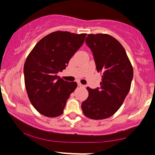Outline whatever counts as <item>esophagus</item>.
I'll list each match as a JSON object with an SVG mask.
<instances>
[{
	"instance_id": "esophagus-1",
	"label": "esophagus",
	"mask_w": 155,
	"mask_h": 155,
	"mask_svg": "<svg viewBox=\"0 0 155 155\" xmlns=\"http://www.w3.org/2000/svg\"><path fill=\"white\" fill-rule=\"evenodd\" d=\"M78 86H79V87H84V85H83V84H81L80 82H78Z\"/></svg>"
}]
</instances>
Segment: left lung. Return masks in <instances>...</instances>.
I'll list each match as a JSON object with an SVG mask.
<instances>
[{
    "instance_id": "1",
    "label": "left lung",
    "mask_w": 155,
    "mask_h": 155,
    "mask_svg": "<svg viewBox=\"0 0 155 155\" xmlns=\"http://www.w3.org/2000/svg\"><path fill=\"white\" fill-rule=\"evenodd\" d=\"M85 42L91 49L97 72L102 73L100 87H87L88 97L82 103L86 117L103 120L114 114L131 88L133 68L121 44L107 34H88Z\"/></svg>"
}]
</instances>
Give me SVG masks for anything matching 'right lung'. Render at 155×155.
Wrapping results in <instances>:
<instances>
[{
    "label": "right lung",
    "mask_w": 155,
    "mask_h": 155,
    "mask_svg": "<svg viewBox=\"0 0 155 155\" xmlns=\"http://www.w3.org/2000/svg\"><path fill=\"white\" fill-rule=\"evenodd\" d=\"M86 34L56 31L35 45L24 66V82L33 107L48 117L62 114L67 100L77 87L57 76L84 43Z\"/></svg>",
    "instance_id": "obj_1"
}]
</instances>
